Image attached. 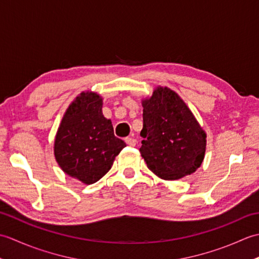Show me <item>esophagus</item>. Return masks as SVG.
<instances>
[{
    "mask_svg": "<svg viewBox=\"0 0 259 259\" xmlns=\"http://www.w3.org/2000/svg\"><path fill=\"white\" fill-rule=\"evenodd\" d=\"M124 141L126 142V145H129L130 147H135L137 145V140L135 138H130V137H128V138H125Z\"/></svg>",
    "mask_w": 259,
    "mask_h": 259,
    "instance_id": "esophagus-1",
    "label": "esophagus"
}]
</instances>
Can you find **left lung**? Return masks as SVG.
<instances>
[{
  "label": "left lung",
  "instance_id": "8db88e82",
  "mask_svg": "<svg viewBox=\"0 0 259 259\" xmlns=\"http://www.w3.org/2000/svg\"><path fill=\"white\" fill-rule=\"evenodd\" d=\"M144 128L139 149L147 167L163 180L194 174L205 158L207 135L178 93L157 87L141 100Z\"/></svg>",
  "mask_w": 259,
  "mask_h": 259
}]
</instances>
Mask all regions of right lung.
Masks as SVG:
<instances>
[{"label": "right lung", "instance_id": "obj_1", "mask_svg": "<svg viewBox=\"0 0 259 259\" xmlns=\"http://www.w3.org/2000/svg\"><path fill=\"white\" fill-rule=\"evenodd\" d=\"M103 99L83 91L70 103L54 139V157L64 174L84 185L100 180L125 147L102 113Z\"/></svg>", "mask_w": 259, "mask_h": 259}]
</instances>
